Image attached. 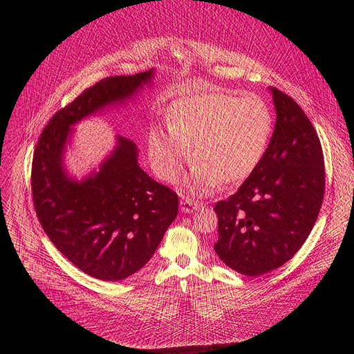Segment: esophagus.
<instances>
[{
  "label": "esophagus",
  "instance_id": "esophagus-1",
  "mask_svg": "<svg viewBox=\"0 0 354 354\" xmlns=\"http://www.w3.org/2000/svg\"><path fill=\"white\" fill-rule=\"evenodd\" d=\"M201 205L198 203V201H193L190 198H186V200H182L180 201V210L183 213H192L193 210H197Z\"/></svg>",
  "mask_w": 354,
  "mask_h": 354
}]
</instances>
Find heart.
Instances as JSON below:
<instances>
[{
	"instance_id": "heart-1",
	"label": "heart",
	"mask_w": 354,
	"mask_h": 354,
	"mask_svg": "<svg viewBox=\"0 0 354 354\" xmlns=\"http://www.w3.org/2000/svg\"><path fill=\"white\" fill-rule=\"evenodd\" d=\"M168 127L151 129L148 156L157 175L175 182L193 158L198 162L187 186L206 194L223 183H239L262 162L273 131V116L261 97L209 91L176 99Z\"/></svg>"
}]
</instances>
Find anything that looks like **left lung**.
Wrapping results in <instances>:
<instances>
[{"mask_svg": "<svg viewBox=\"0 0 354 354\" xmlns=\"http://www.w3.org/2000/svg\"><path fill=\"white\" fill-rule=\"evenodd\" d=\"M276 124L266 154L227 200L218 217V258L245 276H262L286 262L308 238L322 206L325 167L318 134L292 97L270 88Z\"/></svg>", "mask_w": 354, "mask_h": 354, "instance_id": "obj_1", "label": "left lung"}]
</instances>
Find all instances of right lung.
<instances>
[{"mask_svg": "<svg viewBox=\"0 0 354 354\" xmlns=\"http://www.w3.org/2000/svg\"><path fill=\"white\" fill-rule=\"evenodd\" d=\"M153 78L151 68L85 89L50 119L33 154V205L44 232L73 265L99 280L138 272L176 218L179 200L138 167L137 147L126 137L116 136L111 156L81 180L64 168L66 147L74 124L133 99Z\"/></svg>", "mask_w": 354, "mask_h": 354, "instance_id": "right-lung-1", "label": "right lung"}]
</instances>
